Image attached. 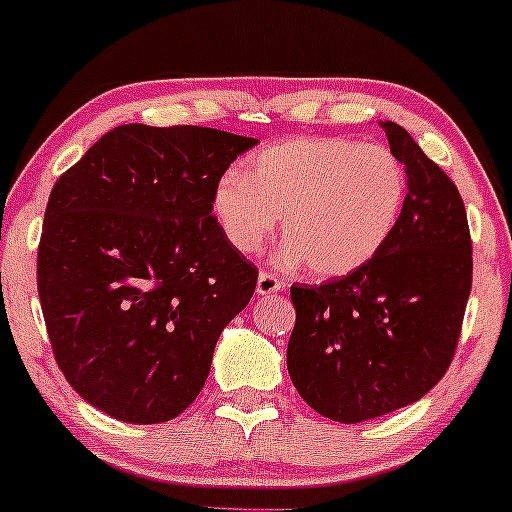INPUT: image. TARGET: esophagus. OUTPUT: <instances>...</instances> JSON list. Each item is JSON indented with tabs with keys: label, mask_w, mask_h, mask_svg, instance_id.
Returning a JSON list of instances; mask_svg holds the SVG:
<instances>
[{
	"label": "esophagus",
	"mask_w": 512,
	"mask_h": 512,
	"mask_svg": "<svg viewBox=\"0 0 512 512\" xmlns=\"http://www.w3.org/2000/svg\"><path fill=\"white\" fill-rule=\"evenodd\" d=\"M284 291V281L279 276H274L272 272H262L257 276V293L260 296H269V293H279Z\"/></svg>",
	"instance_id": "obj_1"
}]
</instances>
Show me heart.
Wrapping results in <instances>:
<instances>
[{"instance_id":"1","label":"heart","mask_w":512,"mask_h":512,"mask_svg":"<svg viewBox=\"0 0 512 512\" xmlns=\"http://www.w3.org/2000/svg\"><path fill=\"white\" fill-rule=\"evenodd\" d=\"M407 185V170L390 146L296 137L255 151L243 178H221L214 214L243 255L267 243L281 216L286 260H303L317 276H346L392 238Z\"/></svg>"}]
</instances>
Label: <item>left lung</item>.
Wrapping results in <instances>:
<instances>
[{
  "instance_id": "obj_1",
  "label": "left lung",
  "mask_w": 512,
  "mask_h": 512,
  "mask_svg": "<svg viewBox=\"0 0 512 512\" xmlns=\"http://www.w3.org/2000/svg\"><path fill=\"white\" fill-rule=\"evenodd\" d=\"M380 127L409 182L395 233L358 272L291 286L289 375L339 424L419 402L450 368L472 291V236L455 182L407 129Z\"/></svg>"
}]
</instances>
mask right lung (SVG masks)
Masks as SVG:
<instances>
[{
  "label": "right lung",
  "instance_id": "obj_1",
  "mask_svg": "<svg viewBox=\"0 0 512 512\" xmlns=\"http://www.w3.org/2000/svg\"><path fill=\"white\" fill-rule=\"evenodd\" d=\"M257 139L211 127L110 129L52 187L38 296L67 383L117 421L163 424L202 392L257 267L214 216Z\"/></svg>",
  "mask_w": 512,
  "mask_h": 512
}]
</instances>
